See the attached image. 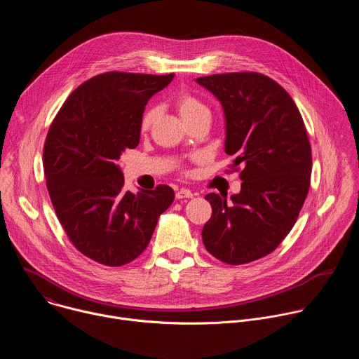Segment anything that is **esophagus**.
I'll list each match as a JSON object with an SVG mask.
<instances>
[{"label": "esophagus", "instance_id": "34e87169", "mask_svg": "<svg viewBox=\"0 0 359 359\" xmlns=\"http://www.w3.org/2000/svg\"><path fill=\"white\" fill-rule=\"evenodd\" d=\"M193 197V193L189 189H180L176 191V198H190Z\"/></svg>", "mask_w": 359, "mask_h": 359}]
</instances>
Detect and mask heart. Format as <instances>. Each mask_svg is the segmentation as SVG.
Instances as JSON below:
<instances>
[{
    "mask_svg": "<svg viewBox=\"0 0 359 359\" xmlns=\"http://www.w3.org/2000/svg\"><path fill=\"white\" fill-rule=\"evenodd\" d=\"M175 105L180 114V116L183 118L184 122L191 121L196 115L201 114V112H206V107L203 105V102L196 97L193 93L190 92H180L176 97H175ZM158 114V109L155 107H149L140 119V129L142 130H147L150 128V125L155 121ZM197 159V156H196Z\"/></svg>",
    "mask_w": 359,
    "mask_h": 359,
    "instance_id": "obj_1",
    "label": "heart"
}]
</instances>
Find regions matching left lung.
<instances>
[{
	"mask_svg": "<svg viewBox=\"0 0 359 359\" xmlns=\"http://www.w3.org/2000/svg\"><path fill=\"white\" fill-rule=\"evenodd\" d=\"M196 81L222 102L226 153L236 156L230 169L243 180L231 201L206 194L212 217L203 243L226 264H247L273 252L294 227L310 190V139L295 102L270 76L229 72Z\"/></svg>",
	"mask_w": 359,
	"mask_h": 359,
	"instance_id": "left-lung-1",
	"label": "left lung"
}]
</instances>
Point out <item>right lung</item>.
<instances>
[{"label": "right lung", "mask_w": 359, "mask_h": 359, "mask_svg": "<svg viewBox=\"0 0 359 359\" xmlns=\"http://www.w3.org/2000/svg\"><path fill=\"white\" fill-rule=\"evenodd\" d=\"M175 74L111 71L79 85L49 126L43 144L46 189L74 247L108 267L125 266L144 251L175 191H125L116 162L140 139L147 100Z\"/></svg>", "instance_id": "right-lung-1"}]
</instances>
